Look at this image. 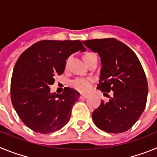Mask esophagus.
<instances>
[{
	"mask_svg": "<svg viewBox=\"0 0 157 157\" xmlns=\"http://www.w3.org/2000/svg\"><path fill=\"white\" fill-rule=\"evenodd\" d=\"M89 98V95H86V94H81L80 96V98L81 99H86V98Z\"/></svg>",
	"mask_w": 157,
	"mask_h": 157,
	"instance_id": "esophagus-1",
	"label": "esophagus"
}]
</instances>
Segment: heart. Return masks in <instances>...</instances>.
<instances>
[{
  "label": "heart",
  "mask_w": 157,
  "mask_h": 157,
  "mask_svg": "<svg viewBox=\"0 0 157 157\" xmlns=\"http://www.w3.org/2000/svg\"><path fill=\"white\" fill-rule=\"evenodd\" d=\"M92 54L93 53H91V52H89V53L86 54L84 58L86 59V58H87ZM92 82V78H76L74 80H72L71 82V85L75 89L81 91V92H87L91 89Z\"/></svg>",
  "instance_id": "obj_1"
}]
</instances>
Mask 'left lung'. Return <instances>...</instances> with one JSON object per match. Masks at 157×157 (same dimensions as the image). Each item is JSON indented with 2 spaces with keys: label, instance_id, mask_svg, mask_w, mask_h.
<instances>
[{
  "label": "left lung",
  "instance_id": "1",
  "mask_svg": "<svg viewBox=\"0 0 157 157\" xmlns=\"http://www.w3.org/2000/svg\"><path fill=\"white\" fill-rule=\"evenodd\" d=\"M83 44L101 57L98 90L113 91L109 102L102 100L94 111L93 120L105 132H125L138 121L146 105L148 82L143 67L134 51L114 38L87 40Z\"/></svg>",
  "mask_w": 157,
  "mask_h": 157
}]
</instances>
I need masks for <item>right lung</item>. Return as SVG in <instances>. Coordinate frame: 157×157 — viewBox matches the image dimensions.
<instances>
[{"instance_id": "obj_1", "label": "right lung", "mask_w": 157, "mask_h": 157, "mask_svg": "<svg viewBox=\"0 0 157 157\" xmlns=\"http://www.w3.org/2000/svg\"><path fill=\"white\" fill-rule=\"evenodd\" d=\"M78 51H86L78 40H43L18 59L11 81V100L20 120L34 132L50 134L68 123L80 94L68 87L61 94H52L49 86L63 74L66 59Z\"/></svg>"}]
</instances>
